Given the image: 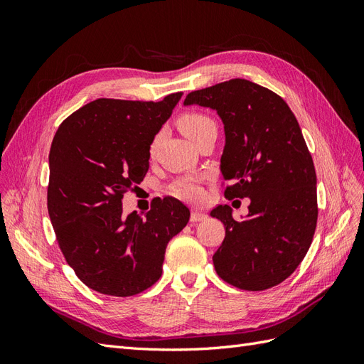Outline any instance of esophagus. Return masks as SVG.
Here are the masks:
<instances>
[{"mask_svg": "<svg viewBox=\"0 0 364 364\" xmlns=\"http://www.w3.org/2000/svg\"><path fill=\"white\" fill-rule=\"evenodd\" d=\"M206 218V215L203 214V213H200V211H193L191 213V217H190V220L193 223H197V222H202V220H205Z\"/></svg>", "mask_w": 364, "mask_h": 364, "instance_id": "1", "label": "esophagus"}]
</instances>
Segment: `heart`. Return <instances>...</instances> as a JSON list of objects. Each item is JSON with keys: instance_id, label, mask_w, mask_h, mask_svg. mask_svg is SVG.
I'll return each instance as SVG.
<instances>
[{"instance_id": "1", "label": "heart", "mask_w": 364, "mask_h": 364, "mask_svg": "<svg viewBox=\"0 0 364 364\" xmlns=\"http://www.w3.org/2000/svg\"><path fill=\"white\" fill-rule=\"evenodd\" d=\"M178 126L183 134L194 142V144L200 138L208 135L209 132H217L215 121L209 115L203 112H197V111H188V112L181 114V117L178 118ZM159 138H161V134L155 135V138L151 139L150 147H149L150 155L155 153ZM171 193L183 200H199L202 197V190L196 181H181L178 183H174Z\"/></svg>"}]
</instances>
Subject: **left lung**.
I'll return each instance as SVG.
<instances>
[{
  "instance_id": "obj_1",
  "label": "left lung",
  "mask_w": 364,
  "mask_h": 364,
  "mask_svg": "<svg viewBox=\"0 0 364 364\" xmlns=\"http://www.w3.org/2000/svg\"><path fill=\"white\" fill-rule=\"evenodd\" d=\"M183 105L217 111L226 135L225 197L250 199L243 222L228 205L211 211L226 229L215 272L241 290L274 287L302 262L317 225L316 170L299 123L278 94L245 79L193 91Z\"/></svg>"
}]
</instances>
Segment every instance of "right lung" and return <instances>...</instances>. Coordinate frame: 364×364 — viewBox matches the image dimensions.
Masks as SVG:
<instances>
[{
    "label": "right lung",
    "instance_id": "obj_1",
    "mask_svg": "<svg viewBox=\"0 0 364 364\" xmlns=\"http://www.w3.org/2000/svg\"><path fill=\"white\" fill-rule=\"evenodd\" d=\"M98 98L59 126L50 149L47 206L70 267L87 287L127 297L162 274L165 247L190 220V209L164 197L146 217L123 215V194L149 171L150 142L181 100Z\"/></svg>",
    "mask_w": 364,
    "mask_h": 364
}]
</instances>
